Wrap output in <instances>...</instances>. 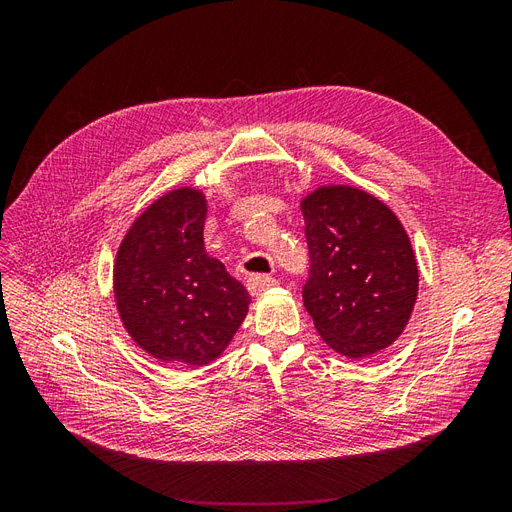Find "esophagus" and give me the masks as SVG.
Instances as JSON below:
<instances>
[{"label":"esophagus","instance_id":"obj_1","mask_svg":"<svg viewBox=\"0 0 512 512\" xmlns=\"http://www.w3.org/2000/svg\"><path fill=\"white\" fill-rule=\"evenodd\" d=\"M275 284H277V280L271 275H252L250 280H247V290H250L252 297H258V294L273 288Z\"/></svg>","mask_w":512,"mask_h":512}]
</instances>
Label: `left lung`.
I'll return each mask as SVG.
<instances>
[{
    "mask_svg": "<svg viewBox=\"0 0 512 512\" xmlns=\"http://www.w3.org/2000/svg\"><path fill=\"white\" fill-rule=\"evenodd\" d=\"M301 211L309 247L303 303L318 335L348 359L389 348L418 294L406 228L380 198L352 185H320Z\"/></svg>",
    "mask_w": 512,
    "mask_h": 512,
    "instance_id": "obj_1",
    "label": "left lung"
}]
</instances>
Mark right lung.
I'll use <instances>...</instances> for the list:
<instances>
[{"instance_id":"add662e5","label":"right lung","mask_w":512,"mask_h":512,"mask_svg":"<svg viewBox=\"0 0 512 512\" xmlns=\"http://www.w3.org/2000/svg\"><path fill=\"white\" fill-rule=\"evenodd\" d=\"M207 198L177 188L138 215L123 237L113 292L130 337L153 359L203 367L226 350L250 294L205 250Z\"/></svg>"}]
</instances>
